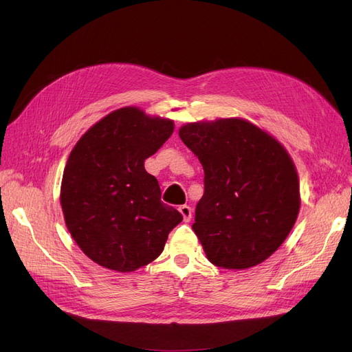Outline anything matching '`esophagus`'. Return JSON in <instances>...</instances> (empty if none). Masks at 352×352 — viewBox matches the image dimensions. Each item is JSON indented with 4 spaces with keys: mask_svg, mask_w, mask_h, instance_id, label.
I'll return each mask as SVG.
<instances>
[{
    "mask_svg": "<svg viewBox=\"0 0 352 352\" xmlns=\"http://www.w3.org/2000/svg\"><path fill=\"white\" fill-rule=\"evenodd\" d=\"M179 211H180V214L184 215V221H190V218H192V208L189 207V205H180L179 207Z\"/></svg>",
    "mask_w": 352,
    "mask_h": 352,
    "instance_id": "34e87169",
    "label": "esophagus"
}]
</instances>
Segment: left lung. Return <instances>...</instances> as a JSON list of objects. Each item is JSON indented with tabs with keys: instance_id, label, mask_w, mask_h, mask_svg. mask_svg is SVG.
Here are the masks:
<instances>
[{
	"instance_id": "obj_1",
	"label": "left lung",
	"mask_w": 352,
	"mask_h": 352,
	"mask_svg": "<svg viewBox=\"0 0 352 352\" xmlns=\"http://www.w3.org/2000/svg\"><path fill=\"white\" fill-rule=\"evenodd\" d=\"M179 137L204 167L192 228L208 261L245 270L268 259L300 210L297 172L283 145L243 119L188 124Z\"/></svg>"
}]
</instances>
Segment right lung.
Wrapping results in <instances>:
<instances>
[{"label":"right lung","instance_id":"1","mask_svg":"<svg viewBox=\"0 0 352 352\" xmlns=\"http://www.w3.org/2000/svg\"><path fill=\"white\" fill-rule=\"evenodd\" d=\"M172 132V120L124 107L99 120L72 148L60 205L72 239L100 266L131 272L148 265L184 220L162 202L159 182L144 168Z\"/></svg>","mask_w":352,"mask_h":352}]
</instances>
